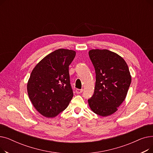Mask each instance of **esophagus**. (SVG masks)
Listing matches in <instances>:
<instances>
[{"label":"esophagus","instance_id":"obj_1","mask_svg":"<svg viewBox=\"0 0 153 153\" xmlns=\"http://www.w3.org/2000/svg\"><path fill=\"white\" fill-rule=\"evenodd\" d=\"M82 91H83V89H76V92L77 94H81L82 92Z\"/></svg>","mask_w":153,"mask_h":153}]
</instances>
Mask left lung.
<instances>
[{
  "mask_svg": "<svg viewBox=\"0 0 153 153\" xmlns=\"http://www.w3.org/2000/svg\"><path fill=\"white\" fill-rule=\"evenodd\" d=\"M90 59L95 71L93 95L88 100L91 109L102 117L113 114L126 98L131 77L125 61L107 50H91Z\"/></svg>",
  "mask_w": 153,
  "mask_h": 153,
  "instance_id": "8db88e82",
  "label": "left lung"
}]
</instances>
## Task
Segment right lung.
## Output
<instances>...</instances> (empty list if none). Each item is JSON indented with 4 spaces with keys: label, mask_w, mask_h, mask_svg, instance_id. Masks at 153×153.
I'll use <instances>...</instances> for the list:
<instances>
[{
    "label": "right lung",
    "mask_w": 153,
    "mask_h": 153,
    "mask_svg": "<svg viewBox=\"0 0 153 153\" xmlns=\"http://www.w3.org/2000/svg\"><path fill=\"white\" fill-rule=\"evenodd\" d=\"M75 56L73 50L58 49L45 56L32 71L28 94L34 107L44 117L58 115L73 97L69 66Z\"/></svg>",
    "instance_id": "right-lung-1"
}]
</instances>
